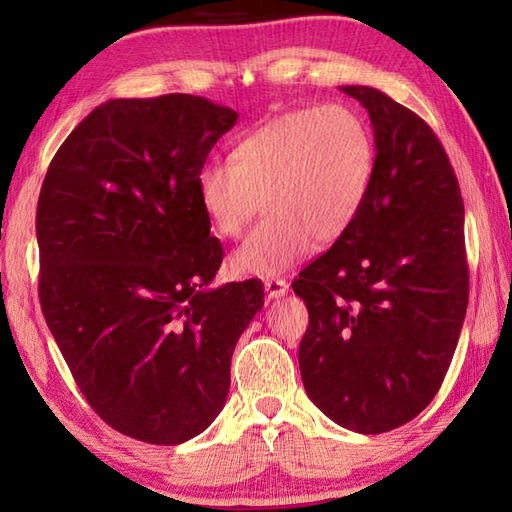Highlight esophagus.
<instances>
[{"instance_id": "esophagus-1", "label": "esophagus", "mask_w": 512, "mask_h": 512, "mask_svg": "<svg viewBox=\"0 0 512 512\" xmlns=\"http://www.w3.org/2000/svg\"><path fill=\"white\" fill-rule=\"evenodd\" d=\"M264 288H266V297L268 299H279V297L288 295L290 284H288L286 279H268L266 284H264Z\"/></svg>"}]
</instances>
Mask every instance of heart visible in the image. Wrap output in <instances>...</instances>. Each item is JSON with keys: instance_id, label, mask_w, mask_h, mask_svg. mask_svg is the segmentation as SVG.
I'll return each instance as SVG.
<instances>
[{"instance_id": "obj_1", "label": "heart", "mask_w": 512, "mask_h": 512, "mask_svg": "<svg viewBox=\"0 0 512 512\" xmlns=\"http://www.w3.org/2000/svg\"><path fill=\"white\" fill-rule=\"evenodd\" d=\"M376 173V140L347 105L297 107L200 167L195 187L220 237H237L264 200L266 213L235 250V273L275 277L332 244L361 215Z\"/></svg>"}]
</instances>
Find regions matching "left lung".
I'll list each match as a JSON object with an SVG mask.
<instances>
[{
	"label": "left lung",
	"mask_w": 512,
	"mask_h": 512,
	"mask_svg": "<svg viewBox=\"0 0 512 512\" xmlns=\"http://www.w3.org/2000/svg\"><path fill=\"white\" fill-rule=\"evenodd\" d=\"M345 94L369 112L376 173L361 215L295 279L308 330L303 387L356 433L413 420L438 394L469 306L460 184L418 114L367 85Z\"/></svg>",
	"instance_id": "1"
}]
</instances>
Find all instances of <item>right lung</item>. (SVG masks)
Masks as SVG:
<instances>
[{
  "instance_id": "add662e5",
  "label": "right lung",
  "mask_w": 512,
  "mask_h": 512,
  "mask_svg": "<svg viewBox=\"0 0 512 512\" xmlns=\"http://www.w3.org/2000/svg\"><path fill=\"white\" fill-rule=\"evenodd\" d=\"M237 121L193 94L114 99L54 154L37 204L43 317L90 407L140 442L180 444L222 411L259 279L211 288L224 250L200 167Z\"/></svg>"
}]
</instances>
